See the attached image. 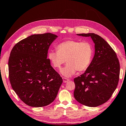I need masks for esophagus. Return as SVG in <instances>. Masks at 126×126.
I'll use <instances>...</instances> for the list:
<instances>
[{"mask_svg":"<svg viewBox=\"0 0 126 126\" xmlns=\"http://www.w3.org/2000/svg\"><path fill=\"white\" fill-rule=\"evenodd\" d=\"M63 82H65V83L67 82L68 81H69L68 79H67V78H64V77L63 78Z\"/></svg>","mask_w":126,"mask_h":126,"instance_id":"esophagus-1","label":"esophagus"}]
</instances>
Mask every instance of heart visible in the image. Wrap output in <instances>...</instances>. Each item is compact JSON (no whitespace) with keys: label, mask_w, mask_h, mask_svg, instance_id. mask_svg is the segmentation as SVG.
I'll list each match as a JSON object with an SVG mask.
<instances>
[{"label":"heart","mask_w":126,"mask_h":126,"mask_svg":"<svg viewBox=\"0 0 126 126\" xmlns=\"http://www.w3.org/2000/svg\"><path fill=\"white\" fill-rule=\"evenodd\" d=\"M57 51H51L49 60L54 67L60 69L65 62L66 66L61 69L64 76L70 77L75 72H81L88 68L93 53V47L88 41L67 40L57 46Z\"/></svg>","instance_id":"obj_1"}]
</instances>
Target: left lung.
Returning a JSON list of instances; mask_svg holds the SVG:
<instances>
[{
	"label": "left lung",
	"mask_w": 126,
	"mask_h": 126,
	"mask_svg": "<svg viewBox=\"0 0 126 126\" xmlns=\"http://www.w3.org/2000/svg\"><path fill=\"white\" fill-rule=\"evenodd\" d=\"M90 37L95 44V54L84 73L75 78L74 96L88 107H97L107 102L118 86L120 63L115 51L107 42L94 33L78 34Z\"/></svg>",
	"instance_id": "obj_1"
}]
</instances>
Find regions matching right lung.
Listing matches in <instances>:
<instances>
[{"mask_svg": "<svg viewBox=\"0 0 126 126\" xmlns=\"http://www.w3.org/2000/svg\"><path fill=\"white\" fill-rule=\"evenodd\" d=\"M57 35L33 34L16 43L8 60L11 86L19 98L31 107L48 105L63 83L60 75L47 59L49 46Z\"/></svg>", "mask_w": 126, "mask_h": 126, "instance_id": "add662e5", "label": "right lung"}]
</instances>
